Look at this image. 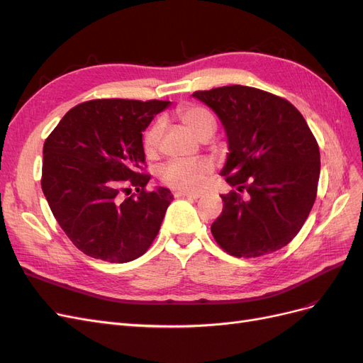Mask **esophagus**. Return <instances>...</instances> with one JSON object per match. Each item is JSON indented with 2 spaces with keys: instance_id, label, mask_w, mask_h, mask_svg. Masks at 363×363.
<instances>
[{
  "instance_id": "34e87169",
  "label": "esophagus",
  "mask_w": 363,
  "mask_h": 363,
  "mask_svg": "<svg viewBox=\"0 0 363 363\" xmlns=\"http://www.w3.org/2000/svg\"><path fill=\"white\" fill-rule=\"evenodd\" d=\"M174 196L175 199H189V200H196L200 199V194H192V192H174Z\"/></svg>"
}]
</instances>
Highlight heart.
<instances>
[{"instance_id":"heart-1","label":"heart","mask_w":363,"mask_h":363,"mask_svg":"<svg viewBox=\"0 0 363 363\" xmlns=\"http://www.w3.org/2000/svg\"><path fill=\"white\" fill-rule=\"evenodd\" d=\"M179 116L200 139L213 135L216 123L213 115L199 106L186 104L179 107ZM163 133V121L156 119L144 133L142 147L148 157H155ZM212 163L206 159L172 160L160 169V180L169 188L180 192H199L206 179L212 174Z\"/></svg>"}]
</instances>
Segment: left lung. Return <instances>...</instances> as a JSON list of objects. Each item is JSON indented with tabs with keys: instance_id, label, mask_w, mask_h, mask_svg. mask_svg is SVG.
Masks as SVG:
<instances>
[{
	"instance_id": "1",
	"label": "left lung",
	"mask_w": 363,
	"mask_h": 363,
	"mask_svg": "<svg viewBox=\"0 0 363 363\" xmlns=\"http://www.w3.org/2000/svg\"><path fill=\"white\" fill-rule=\"evenodd\" d=\"M192 96L221 121L230 151L221 175L236 188L221 195L224 208L211 227L215 240L236 257L288 245L312 211L321 169L303 115L280 96L240 84Z\"/></svg>"
}]
</instances>
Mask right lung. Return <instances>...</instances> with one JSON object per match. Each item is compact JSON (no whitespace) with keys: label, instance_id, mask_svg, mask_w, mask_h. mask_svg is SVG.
<instances>
[{"label":"right lung","instance_id":"right-lung-1","mask_svg":"<svg viewBox=\"0 0 363 363\" xmlns=\"http://www.w3.org/2000/svg\"><path fill=\"white\" fill-rule=\"evenodd\" d=\"M169 101L92 100L72 107L43 144L42 191L54 218L86 256L135 260L159 233L174 200L167 188L145 191L142 131ZM124 182L138 194L120 195Z\"/></svg>","mask_w":363,"mask_h":363}]
</instances>
